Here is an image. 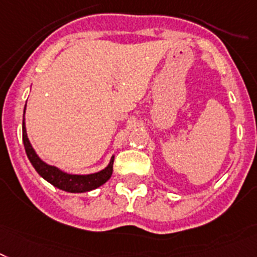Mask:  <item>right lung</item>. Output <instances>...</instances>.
Returning a JSON list of instances; mask_svg holds the SVG:
<instances>
[{"label":"right lung","mask_w":257,"mask_h":257,"mask_svg":"<svg viewBox=\"0 0 257 257\" xmlns=\"http://www.w3.org/2000/svg\"><path fill=\"white\" fill-rule=\"evenodd\" d=\"M27 104V102H26ZM25 113L26 107L23 111V122H22V137H23V145H25L26 154L29 157L31 165L36 170L39 175L42 176L44 180L51 183L53 187L61 189V191L70 192V193H83V192L92 191L96 189L98 187L104 184L112 175V166H113V159L115 157L112 155L111 161L103 170L94 174H87V175H77V174H68V172L62 171L56 166L48 165L45 163L38 154H36L35 149L32 148L31 142L27 137L26 132V122H25Z\"/></svg>","instance_id":"obj_1"}]
</instances>
